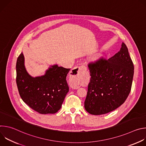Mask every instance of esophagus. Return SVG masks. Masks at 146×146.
<instances>
[{"instance_id":"esophagus-1","label":"esophagus","mask_w":146,"mask_h":146,"mask_svg":"<svg viewBox=\"0 0 146 146\" xmlns=\"http://www.w3.org/2000/svg\"><path fill=\"white\" fill-rule=\"evenodd\" d=\"M85 68L84 66H76L73 68L70 72L69 81L71 87L74 89H77L80 87V73L81 71Z\"/></svg>"}]
</instances>
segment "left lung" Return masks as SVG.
Segmentation results:
<instances>
[{"instance_id":"8db88e82","label":"left lung","mask_w":146,"mask_h":146,"mask_svg":"<svg viewBox=\"0 0 146 146\" xmlns=\"http://www.w3.org/2000/svg\"><path fill=\"white\" fill-rule=\"evenodd\" d=\"M91 79L84 108L91 114L115 110L125 101L132 87L134 66L122 42L120 50L108 59L100 57L88 64Z\"/></svg>"}]
</instances>
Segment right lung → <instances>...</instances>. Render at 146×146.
<instances>
[{
  "label": "right lung",
  "mask_w": 146,
  "mask_h": 146,
  "mask_svg": "<svg viewBox=\"0 0 146 146\" xmlns=\"http://www.w3.org/2000/svg\"><path fill=\"white\" fill-rule=\"evenodd\" d=\"M70 69L54 65L44 75L33 77L27 71L21 52L16 64V82L21 98L38 113H56L69 92L66 76Z\"/></svg>",
  "instance_id": "1"
}]
</instances>
